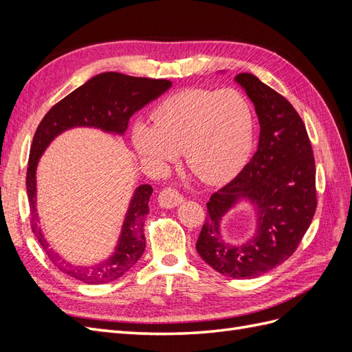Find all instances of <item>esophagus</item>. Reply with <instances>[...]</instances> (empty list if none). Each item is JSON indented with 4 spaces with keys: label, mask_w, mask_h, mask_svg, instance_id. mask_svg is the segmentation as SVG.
Instances as JSON below:
<instances>
[{
    "label": "esophagus",
    "mask_w": 352,
    "mask_h": 352,
    "mask_svg": "<svg viewBox=\"0 0 352 352\" xmlns=\"http://www.w3.org/2000/svg\"><path fill=\"white\" fill-rule=\"evenodd\" d=\"M182 201H184V197L180 195L176 189H172V188H166L158 194V204L163 208L177 207L179 204H182Z\"/></svg>",
    "instance_id": "1"
}]
</instances>
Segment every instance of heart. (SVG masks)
<instances>
[{"label": "heart", "instance_id": "heart-1", "mask_svg": "<svg viewBox=\"0 0 352 352\" xmlns=\"http://www.w3.org/2000/svg\"><path fill=\"white\" fill-rule=\"evenodd\" d=\"M154 126L138 123L132 142L151 168L173 163L182 151L190 172L208 185L226 184L248 157L252 113L235 89L189 88L167 97L153 113Z\"/></svg>", "mask_w": 352, "mask_h": 352}]
</instances>
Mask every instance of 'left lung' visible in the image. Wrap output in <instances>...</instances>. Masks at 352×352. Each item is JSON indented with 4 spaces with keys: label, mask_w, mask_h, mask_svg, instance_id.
I'll return each instance as SVG.
<instances>
[{
    "label": "left lung",
    "mask_w": 352,
    "mask_h": 352,
    "mask_svg": "<svg viewBox=\"0 0 352 352\" xmlns=\"http://www.w3.org/2000/svg\"><path fill=\"white\" fill-rule=\"evenodd\" d=\"M235 82L252 101L260 123L257 151L242 172L210 197L197 251L216 272L252 279L270 272L295 252L317 207L316 164L305 124L291 102L251 73ZM241 204L256 217L253 236L232 244L221 223Z\"/></svg>",
    "instance_id": "obj_1"
}]
</instances>
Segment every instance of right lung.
<instances>
[{
    "label": "right lung",
    "mask_w": 352,
    "mask_h": 352,
    "mask_svg": "<svg viewBox=\"0 0 352 352\" xmlns=\"http://www.w3.org/2000/svg\"><path fill=\"white\" fill-rule=\"evenodd\" d=\"M170 87L172 82L166 79L133 78L123 73L105 72L91 78L57 102L39 123L32 141L26 173L30 226L41 248L63 273L85 283L101 285L119 279L132 269L145 250L144 220L150 211L148 202L153 186L140 185L133 190L119 241L111 255L98 264H72L51 248L41 228L36 211V168L42 154L58 135L74 127H92L105 133L123 136L131 117L148 102L157 100Z\"/></svg>",
    "instance_id": "add662e5"
}]
</instances>
